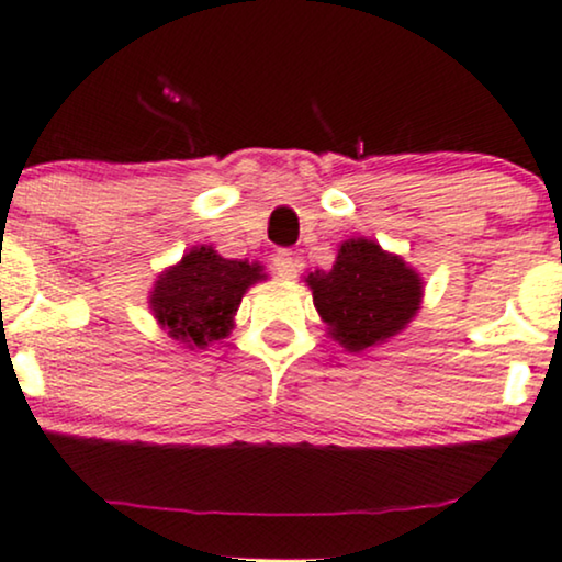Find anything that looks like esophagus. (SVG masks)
<instances>
[{
    "mask_svg": "<svg viewBox=\"0 0 562 562\" xmlns=\"http://www.w3.org/2000/svg\"><path fill=\"white\" fill-rule=\"evenodd\" d=\"M273 270L281 276V279H294V276H296V260L292 258V252H286V249H279V252L273 255Z\"/></svg>",
    "mask_w": 562,
    "mask_h": 562,
    "instance_id": "1",
    "label": "esophagus"
}]
</instances>
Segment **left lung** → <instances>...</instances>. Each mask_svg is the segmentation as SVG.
Here are the masks:
<instances>
[{"label":"left lung","mask_w":562,"mask_h":562,"mask_svg":"<svg viewBox=\"0 0 562 562\" xmlns=\"http://www.w3.org/2000/svg\"><path fill=\"white\" fill-rule=\"evenodd\" d=\"M317 313L344 349L364 351L396 336L419 310L422 279L370 239H349L330 270L307 276Z\"/></svg>","instance_id":"obj_1"}]
</instances>
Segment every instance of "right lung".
I'll return each mask as SVG.
<instances>
[{"instance_id":"obj_1","label":"right lung","mask_w":562,"mask_h":562,"mask_svg":"<svg viewBox=\"0 0 562 562\" xmlns=\"http://www.w3.org/2000/svg\"><path fill=\"white\" fill-rule=\"evenodd\" d=\"M260 270L258 262L226 260L213 247H195L156 281L150 307L171 338L203 349L228 336L241 296L262 279Z\"/></svg>"}]
</instances>
